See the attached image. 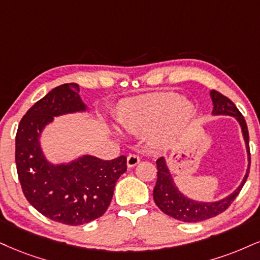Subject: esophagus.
<instances>
[{
    "label": "esophagus",
    "instance_id": "esophagus-1",
    "mask_svg": "<svg viewBox=\"0 0 260 260\" xmlns=\"http://www.w3.org/2000/svg\"><path fill=\"white\" fill-rule=\"evenodd\" d=\"M140 162V156L136 155V154H129L127 155V159H126V165L127 168H134V166H136L137 164Z\"/></svg>",
    "mask_w": 260,
    "mask_h": 260
}]
</instances>
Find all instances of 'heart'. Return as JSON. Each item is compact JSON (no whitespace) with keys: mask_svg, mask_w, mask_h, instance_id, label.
Segmentation results:
<instances>
[{"mask_svg":"<svg viewBox=\"0 0 260 260\" xmlns=\"http://www.w3.org/2000/svg\"><path fill=\"white\" fill-rule=\"evenodd\" d=\"M194 115V105L176 92H154L123 102L117 119L130 133L152 129V139L164 143L174 139Z\"/></svg>","mask_w":260,"mask_h":260,"instance_id":"1","label":"heart"}]
</instances>
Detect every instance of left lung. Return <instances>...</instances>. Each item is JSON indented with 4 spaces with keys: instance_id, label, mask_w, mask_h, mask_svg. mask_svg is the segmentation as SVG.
I'll return each instance as SVG.
<instances>
[{
    "instance_id": "1",
    "label": "left lung",
    "mask_w": 260,
    "mask_h": 260,
    "mask_svg": "<svg viewBox=\"0 0 260 260\" xmlns=\"http://www.w3.org/2000/svg\"><path fill=\"white\" fill-rule=\"evenodd\" d=\"M211 100H212L213 115H229L234 117L241 127V133L243 141H245L246 152H247V170L243 176L241 183L239 187L230 193L228 197L220 199L217 201H199L194 199L188 198L179 190V188L176 184L174 177H172L171 171H170L168 164H166V159L164 156H160L156 160V168H158V179H156V184L153 190V198L160 210L165 214L172 217V218L182 220V222L194 223L205 220L217 214L222 213L226 208L230 206V204L235 200L238 197L240 190H241L243 184H245L246 179L248 177L249 165H251V154H249V136L247 124H246L245 118L240 113L233 101H230L226 96L220 94L216 90L210 91Z\"/></svg>"
}]
</instances>
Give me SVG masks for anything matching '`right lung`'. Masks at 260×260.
Wrapping results in <instances>:
<instances>
[{
	"instance_id": "add662e5",
	"label": "right lung",
	"mask_w": 260,
	"mask_h": 260,
	"mask_svg": "<svg viewBox=\"0 0 260 260\" xmlns=\"http://www.w3.org/2000/svg\"><path fill=\"white\" fill-rule=\"evenodd\" d=\"M90 113L79 85L54 88L22 117L15 136V162L25 198L47 218L82 225L101 217L110 206L115 183L126 171V156L102 160L83 154L65 162L47 159L42 134L54 118Z\"/></svg>"
}]
</instances>
